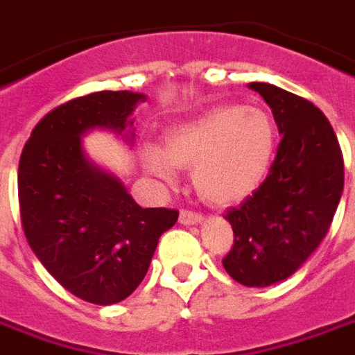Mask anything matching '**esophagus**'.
Here are the masks:
<instances>
[{"label": "esophagus", "instance_id": "esophagus-1", "mask_svg": "<svg viewBox=\"0 0 355 355\" xmlns=\"http://www.w3.org/2000/svg\"><path fill=\"white\" fill-rule=\"evenodd\" d=\"M202 220V213L190 211V209H182V211H180V223H182V225H200Z\"/></svg>", "mask_w": 355, "mask_h": 355}]
</instances>
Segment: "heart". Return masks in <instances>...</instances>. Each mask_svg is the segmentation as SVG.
Wrapping results in <instances>:
<instances>
[{"label": "heart", "instance_id": "obj_1", "mask_svg": "<svg viewBox=\"0 0 355 355\" xmlns=\"http://www.w3.org/2000/svg\"><path fill=\"white\" fill-rule=\"evenodd\" d=\"M277 152L272 117L255 105H223L171 128L163 148L146 144L142 163L163 180L175 167L192 169L196 190L209 202L236 203L263 184Z\"/></svg>", "mask_w": 355, "mask_h": 355}]
</instances>
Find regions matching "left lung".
Masks as SVG:
<instances>
[{
    "label": "left lung",
    "mask_w": 355,
    "mask_h": 355,
    "mask_svg": "<svg viewBox=\"0 0 355 355\" xmlns=\"http://www.w3.org/2000/svg\"><path fill=\"white\" fill-rule=\"evenodd\" d=\"M271 107L282 140L263 184L225 219L234 246L223 259L230 277L263 288L306 263L333 223L344 161L329 119L311 101L267 83H250Z\"/></svg>",
    "instance_id": "8db88e82"
}]
</instances>
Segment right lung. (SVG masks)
Instances as JSON below:
<instances>
[{"label": "right lung", "mask_w": 355, "mask_h": 355, "mask_svg": "<svg viewBox=\"0 0 355 355\" xmlns=\"http://www.w3.org/2000/svg\"><path fill=\"white\" fill-rule=\"evenodd\" d=\"M144 94L96 92L49 111L32 130L19 163L22 229L32 252L76 298L111 306L144 281L159 236L177 209H144L121 178L86 155L90 130L132 144V111Z\"/></svg>", "instance_id": "right-lung-1"}]
</instances>
